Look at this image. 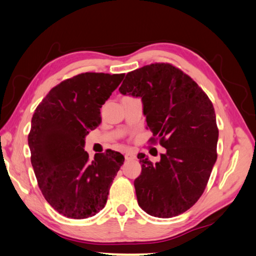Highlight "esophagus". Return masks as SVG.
Here are the masks:
<instances>
[{
	"label": "esophagus",
	"instance_id": "esophagus-1",
	"mask_svg": "<svg viewBox=\"0 0 256 256\" xmlns=\"http://www.w3.org/2000/svg\"><path fill=\"white\" fill-rule=\"evenodd\" d=\"M135 158H136V155L134 153L132 152L125 153V160H126V161H132V160H135Z\"/></svg>",
	"mask_w": 256,
	"mask_h": 256
}]
</instances>
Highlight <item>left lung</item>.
I'll list each match as a JSON object with an SVG mask.
<instances>
[{
  "label": "left lung",
  "instance_id": "8db88e82",
  "mask_svg": "<svg viewBox=\"0 0 256 256\" xmlns=\"http://www.w3.org/2000/svg\"><path fill=\"white\" fill-rule=\"evenodd\" d=\"M118 91L141 98L151 141L166 148L153 164L138 153V203L155 218L188 211L201 198L218 158V128L211 100L196 82L170 63L128 72Z\"/></svg>",
  "mask_w": 256,
  "mask_h": 256
}]
</instances>
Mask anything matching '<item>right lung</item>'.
Here are the masks:
<instances>
[{
  "instance_id": "add662e5",
  "label": "right lung",
  "mask_w": 256,
  "mask_h": 256,
  "mask_svg": "<svg viewBox=\"0 0 256 256\" xmlns=\"http://www.w3.org/2000/svg\"><path fill=\"white\" fill-rule=\"evenodd\" d=\"M123 78L75 75L54 86L33 114L28 141L35 176L48 203L64 216L91 218L106 204L124 156L106 150L90 161L83 148L85 136L102 122L100 108Z\"/></svg>"
}]
</instances>
